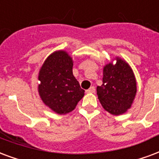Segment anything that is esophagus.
Listing matches in <instances>:
<instances>
[{
	"label": "esophagus",
	"mask_w": 159,
	"mask_h": 159,
	"mask_svg": "<svg viewBox=\"0 0 159 159\" xmlns=\"http://www.w3.org/2000/svg\"><path fill=\"white\" fill-rule=\"evenodd\" d=\"M87 92V93H95V88L94 87H91L89 89H88V90L86 91Z\"/></svg>",
	"instance_id": "esophagus-1"
}]
</instances>
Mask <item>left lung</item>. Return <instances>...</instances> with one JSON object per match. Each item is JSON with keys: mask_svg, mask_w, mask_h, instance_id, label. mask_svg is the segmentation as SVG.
Listing matches in <instances>:
<instances>
[{"mask_svg": "<svg viewBox=\"0 0 159 159\" xmlns=\"http://www.w3.org/2000/svg\"><path fill=\"white\" fill-rule=\"evenodd\" d=\"M116 64L103 67L102 84L98 86L97 94L102 106L112 115L125 113L133 102L137 82L131 66L125 61L116 57Z\"/></svg>", "mask_w": 159, "mask_h": 159, "instance_id": "8db88e82", "label": "left lung"}]
</instances>
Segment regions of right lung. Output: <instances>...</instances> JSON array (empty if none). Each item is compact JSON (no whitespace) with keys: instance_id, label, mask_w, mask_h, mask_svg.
Wrapping results in <instances>:
<instances>
[{"instance_id":"add662e5","label":"right lung","mask_w":159,"mask_h":159,"mask_svg":"<svg viewBox=\"0 0 159 159\" xmlns=\"http://www.w3.org/2000/svg\"><path fill=\"white\" fill-rule=\"evenodd\" d=\"M73 61L65 51H57L46 59L39 71L38 93L45 105L57 114L74 110L84 92L72 73Z\"/></svg>"}]
</instances>
